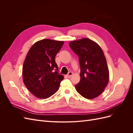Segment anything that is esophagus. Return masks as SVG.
<instances>
[{"mask_svg": "<svg viewBox=\"0 0 133 133\" xmlns=\"http://www.w3.org/2000/svg\"><path fill=\"white\" fill-rule=\"evenodd\" d=\"M72 75H73V73H72V72H71V71H69V73H68V74L66 75L67 78H70Z\"/></svg>", "mask_w": 133, "mask_h": 133, "instance_id": "obj_1", "label": "esophagus"}]
</instances>
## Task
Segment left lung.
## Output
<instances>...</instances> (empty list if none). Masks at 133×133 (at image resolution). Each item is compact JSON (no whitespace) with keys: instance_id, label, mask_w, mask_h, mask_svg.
I'll use <instances>...</instances> for the list:
<instances>
[{"instance_id":"left-lung-1","label":"left lung","mask_w":133,"mask_h":133,"mask_svg":"<svg viewBox=\"0 0 133 133\" xmlns=\"http://www.w3.org/2000/svg\"><path fill=\"white\" fill-rule=\"evenodd\" d=\"M69 46L78 56L80 67V80L75 85L76 90L87 99L97 97L102 93L109 79L102 48L88 38L72 41Z\"/></svg>"}]
</instances>
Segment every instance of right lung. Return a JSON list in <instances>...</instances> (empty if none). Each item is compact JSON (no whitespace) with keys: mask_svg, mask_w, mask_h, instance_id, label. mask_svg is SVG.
<instances>
[{"mask_svg":"<svg viewBox=\"0 0 133 133\" xmlns=\"http://www.w3.org/2000/svg\"><path fill=\"white\" fill-rule=\"evenodd\" d=\"M63 44V41L43 39L28 51L23 66V82L38 98H48L55 94L64 79L55 60Z\"/></svg>","mask_w":133,"mask_h":133,"instance_id":"add662e5","label":"right lung"}]
</instances>
